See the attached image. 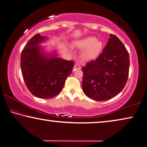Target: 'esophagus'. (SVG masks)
<instances>
[{
  "label": "esophagus",
  "mask_w": 147,
  "mask_h": 147,
  "mask_svg": "<svg viewBox=\"0 0 147 147\" xmlns=\"http://www.w3.org/2000/svg\"><path fill=\"white\" fill-rule=\"evenodd\" d=\"M81 69V67L80 66V65H78V64H75V65H74V71H75V70H76V69Z\"/></svg>",
  "instance_id": "1"
}]
</instances>
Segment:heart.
<instances>
[{
  "label": "heart",
  "instance_id": "obj_1",
  "mask_svg": "<svg viewBox=\"0 0 147 147\" xmlns=\"http://www.w3.org/2000/svg\"><path fill=\"white\" fill-rule=\"evenodd\" d=\"M76 45L80 48H86L82 53V57L85 60H90L98 55L102 49V43L97 41V38L90 36L76 42Z\"/></svg>",
  "mask_w": 147,
  "mask_h": 147
}]
</instances>
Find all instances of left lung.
Returning <instances> with one entry per match:
<instances>
[{
	"label": "left lung",
	"mask_w": 147,
	"mask_h": 147,
	"mask_svg": "<svg viewBox=\"0 0 147 147\" xmlns=\"http://www.w3.org/2000/svg\"><path fill=\"white\" fill-rule=\"evenodd\" d=\"M129 55L119 38L110 34L103 52L82 67V90L96 101H105L119 94L129 71Z\"/></svg>",
	"instance_id": "obj_1"
}]
</instances>
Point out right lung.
I'll use <instances>...</instances> for the list:
<instances>
[{
  "instance_id": "obj_1",
  "label": "right lung",
  "mask_w": 147,
  "mask_h": 147,
  "mask_svg": "<svg viewBox=\"0 0 147 147\" xmlns=\"http://www.w3.org/2000/svg\"><path fill=\"white\" fill-rule=\"evenodd\" d=\"M44 39L45 37L38 34L28 41L21 53V71L26 86L33 95L52 98L62 90L74 62L42 55L38 45Z\"/></svg>"
}]
</instances>
